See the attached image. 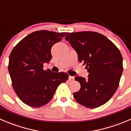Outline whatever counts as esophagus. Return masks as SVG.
I'll return each instance as SVG.
<instances>
[{"instance_id":"obj_1","label":"esophagus","mask_w":131,"mask_h":131,"mask_svg":"<svg viewBox=\"0 0 131 131\" xmlns=\"http://www.w3.org/2000/svg\"><path fill=\"white\" fill-rule=\"evenodd\" d=\"M74 79H74L73 77H72V76L69 77V80H70V81H73Z\"/></svg>"}]
</instances>
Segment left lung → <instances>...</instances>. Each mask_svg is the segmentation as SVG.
<instances>
[{"label":"left lung","mask_w":131,"mask_h":131,"mask_svg":"<svg viewBox=\"0 0 131 131\" xmlns=\"http://www.w3.org/2000/svg\"><path fill=\"white\" fill-rule=\"evenodd\" d=\"M65 39L89 72L87 80L75 77L80 84V90L73 93L75 100L87 108L101 106L109 101L119 85L123 71L119 49L108 38L94 31L69 33Z\"/></svg>","instance_id":"obj_1"}]
</instances>
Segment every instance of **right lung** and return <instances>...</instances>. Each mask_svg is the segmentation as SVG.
<instances>
[{"mask_svg":"<svg viewBox=\"0 0 131 131\" xmlns=\"http://www.w3.org/2000/svg\"><path fill=\"white\" fill-rule=\"evenodd\" d=\"M67 32L36 31L23 38L12 50L8 70L13 88L21 101L33 108L48 103L56 89L68 80L67 73L43 69L52 59L51 47Z\"/></svg>","mask_w":131,"mask_h":131,"instance_id":"right-lung-1","label":"right lung"}]
</instances>
